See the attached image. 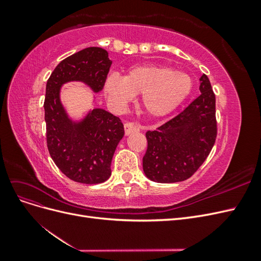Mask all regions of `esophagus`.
I'll use <instances>...</instances> for the list:
<instances>
[{
    "instance_id": "esophagus-1",
    "label": "esophagus",
    "mask_w": 261,
    "mask_h": 261,
    "mask_svg": "<svg viewBox=\"0 0 261 261\" xmlns=\"http://www.w3.org/2000/svg\"><path fill=\"white\" fill-rule=\"evenodd\" d=\"M124 129H125V135L127 136V135H129V134H132V133L138 132L139 127H138L137 125L134 124V123L128 122V123H125L124 124Z\"/></svg>"
}]
</instances>
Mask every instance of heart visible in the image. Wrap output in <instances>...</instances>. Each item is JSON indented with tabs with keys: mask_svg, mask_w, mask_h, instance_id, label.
<instances>
[{
	"mask_svg": "<svg viewBox=\"0 0 261 261\" xmlns=\"http://www.w3.org/2000/svg\"><path fill=\"white\" fill-rule=\"evenodd\" d=\"M193 88L188 74L175 72L168 66L144 65L132 68L122 78H107L105 91L108 100L117 108H124L133 96L141 94V107L151 116H163L176 109Z\"/></svg>",
	"mask_w": 261,
	"mask_h": 261,
	"instance_id": "1",
	"label": "heart"
}]
</instances>
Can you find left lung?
I'll list each match as a JSON object with an SVG mask.
<instances>
[{
    "mask_svg": "<svg viewBox=\"0 0 261 261\" xmlns=\"http://www.w3.org/2000/svg\"><path fill=\"white\" fill-rule=\"evenodd\" d=\"M200 96L175 117L148 130L143 168L158 183H176L191 177L207 159L216 143V96L207 75L200 77Z\"/></svg>",
    "mask_w": 261,
    "mask_h": 261,
    "instance_id": "8db88e82",
    "label": "left lung"
}]
</instances>
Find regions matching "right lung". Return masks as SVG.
Here are the masks:
<instances>
[{"label": "right lung", "mask_w": 261, "mask_h": 261, "mask_svg": "<svg viewBox=\"0 0 261 261\" xmlns=\"http://www.w3.org/2000/svg\"><path fill=\"white\" fill-rule=\"evenodd\" d=\"M111 64L105 49L90 46L63 60L46 82V146L63 174L77 183L99 184L111 176L112 158L124 126L103 109H93L80 123L70 121L60 101V89L65 83L83 82L99 92Z\"/></svg>", "instance_id": "right-lung-1"}]
</instances>
